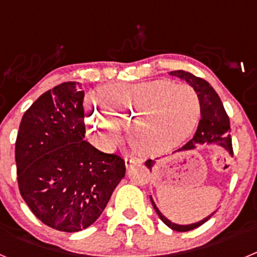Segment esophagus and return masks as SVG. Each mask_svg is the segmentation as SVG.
Instances as JSON below:
<instances>
[{"label": "esophagus", "instance_id": "obj_1", "mask_svg": "<svg viewBox=\"0 0 257 257\" xmlns=\"http://www.w3.org/2000/svg\"><path fill=\"white\" fill-rule=\"evenodd\" d=\"M124 162H126V167H128V166H139L142 163V160L136 158V157H131V158H126Z\"/></svg>", "mask_w": 257, "mask_h": 257}]
</instances>
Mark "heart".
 <instances>
[{"label":"heart","instance_id":"heart-1","mask_svg":"<svg viewBox=\"0 0 257 257\" xmlns=\"http://www.w3.org/2000/svg\"><path fill=\"white\" fill-rule=\"evenodd\" d=\"M101 112L91 105L88 130L99 134L100 147L110 151L128 127L131 144L142 153L158 154L180 144L199 115V97L188 85L167 81L131 83L103 88Z\"/></svg>","mask_w":257,"mask_h":257}]
</instances>
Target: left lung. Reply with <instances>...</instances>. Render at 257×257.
<instances>
[{
  "label": "left lung",
  "instance_id": "obj_1",
  "mask_svg": "<svg viewBox=\"0 0 257 257\" xmlns=\"http://www.w3.org/2000/svg\"><path fill=\"white\" fill-rule=\"evenodd\" d=\"M170 74L178 78L184 79L185 82L189 83L196 92L198 94L199 97V105H201V119H199L198 127L192 138V140L184 145L183 148L178 149V152H190L194 151L199 147V145H211L216 144L221 148L225 149L230 156H233V148H231V138H230V122H229V117L226 114L224 105H222L221 100H220L219 95L213 90L212 86L205 81L203 78L196 77L194 74L185 72V70H174L170 72ZM154 161L148 160L145 162V166L149 170H152L154 165ZM151 202L153 205L154 210H156L157 215L160 216V219L165 222L166 225L171 228L172 230L176 231H188L193 230V229L201 226L203 222L207 221L211 216L208 215L207 217L202 219L201 221L193 222V224H188V225H181V224H175V222L170 221L167 217L158 210V207L154 203L153 198L151 196Z\"/></svg>",
  "mask_w": 257,
  "mask_h": 257
}]
</instances>
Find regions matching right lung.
Returning a JSON list of instances; mask_svg holds the SVG:
<instances>
[{
    "label": "right lung",
    "instance_id": "right-lung-1",
    "mask_svg": "<svg viewBox=\"0 0 257 257\" xmlns=\"http://www.w3.org/2000/svg\"><path fill=\"white\" fill-rule=\"evenodd\" d=\"M78 82L41 95L22 118L15 143L23 199L47 226L73 233L94 224L123 179L124 161L85 139Z\"/></svg>",
    "mask_w": 257,
    "mask_h": 257
}]
</instances>
